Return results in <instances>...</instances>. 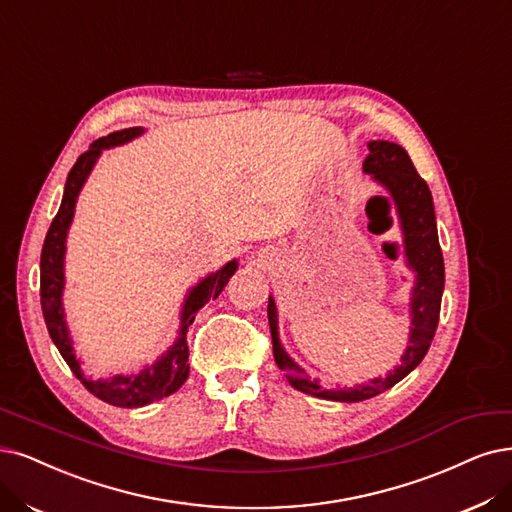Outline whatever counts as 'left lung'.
<instances>
[{"instance_id": "left-lung-1", "label": "left lung", "mask_w": 512, "mask_h": 512, "mask_svg": "<svg viewBox=\"0 0 512 512\" xmlns=\"http://www.w3.org/2000/svg\"><path fill=\"white\" fill-rule=\"evenodd\" d=\"M365 173L373 175L382 185H386L392 194V202L399 211L401 227L405 234V257L407 266L415 272V287L411 295V335L409 346L403 354L401 367H396L386 380L377 377L367 386H358L354 390H323L316 380H310L306 371L297 367L291 356L280 346L278 339V316L276 304L270 297L268 301V320L272 331V344H274V361L285 371L293 388L312 394L323 396V399L356 403L371 399V396L380 394L382 390L401 382L407 373L422 363L426 356L430 342L439 325L441 314V295L445 285V266H443V253L437 234V219H434V204L432 194L426 181L418 175L407 151L388 141H371L369 143V156L363 162ZM388 204L390 200L382 198Z\"/></svg>"}]
</instances>
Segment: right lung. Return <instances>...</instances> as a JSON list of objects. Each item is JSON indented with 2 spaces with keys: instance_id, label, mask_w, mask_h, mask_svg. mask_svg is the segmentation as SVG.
Wrapping results in <instances>:
<instances>
[{
  "instance_id": "1",
  "label": "right lung",
  "mask_w": 512,
  "mask_h": 512,
  "mask_svg": "<svg viewBox=\"0 0 512 512\" xmlns=\"http://www.w3.org/2000/svg\"><path fill=\"white\" fill-rule=\"evenodd\" d=\"M141 132H143V128H139V126L111 132V135L94 141L90 145V149L84 151V154L78 158V162L73 164V168L69 170L67 183H65L61 208H59V213H56V217L52 219V225L46 234L44 249H42V261H40L42 312H44L46 327H48V333L52 337L54 346L59 348L69 369L78 375V380H82V384L86 386V390L90 394H94L97 399H101L109 405L128 407V409L160 401V399H164V396L177 392L183 386V382L189 375V363H187L189 350H187V342H185V333H187L189 325L194 323L196 312L206 304L208 299H215L223 291L227 280L234 276V272L238 268L236 261H230L219 272L204 278L198 287L189 291V295L185 299V306L181 310V333H179L177 344L170 348L156 365L143 369L139 375H113V377H107V380H97V382L86 380L84 373L80 371L78 358H75V354H73L69 331H67L65 320H63L61 293H63V282H65V278H63L65 238H67L69 223L73 219L75 200H78L80 189H82L86 177L90 175L94 162H97V158L101 156V151L107 147L122 145L130 139H135L141 135Z\"/></svg>"
}]
</instances>
